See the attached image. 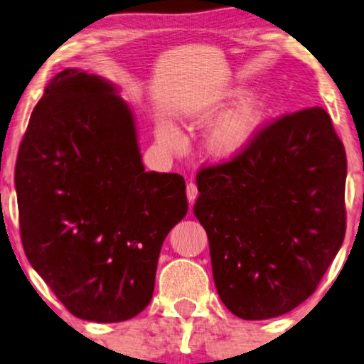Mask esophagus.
<instances>
[{
  "label": "esophagus",
  "mask_w": 364,
  "mask_h": 364,
  "mask_svg": "<svg viewBox=\"0 0 364 364\" xmlns=\"http://www.w3.org/2000/svg\"><path fill=\"white\" fill-rule=\"evenodd\" d=\"M197 196H198V187H197V183L188 182V183H187V198H188V202H191V203L196 202Z\"/></svg>",
  "instance_id": "34e87169"
}]
</instances>
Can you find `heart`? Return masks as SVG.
I'll list each match as a JSON object with an SVG mask.
<instances>
[{"mask_svg":"<svg viewBox=\"0 0 364 364\" xmlns=\"http://www.w3.org/2000/svg\"><path fill=\"white\" fill-rule=\"evenodd\" d=\"M243 94L245 91H237L233 96L242 97ZM268 111H270V102L265 96L248 97L212 129L207 139L208 152L215 159H232L238 156L255 139ZM157 137L164 146L172 151H181L183 147L181 136L167 124H161L157 127Z\"/></svg>","mask_w":364,"mask_h":364,"instance_id":"b5f03b06","label":"heart"}]
</instances>
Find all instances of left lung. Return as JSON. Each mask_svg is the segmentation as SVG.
<instances>
[{
  "mask_svg": "<svg viewBox=\"0 0 364 364\" xmlns=\"http://www.w3.org/2000/svg\"><path fill=\"white\" fill-rule=\"evenodd\" d=\"M346 154L323 107L285 114L250 146L197 172L218 296L267 320L313 295L346 232Z\"/></svg>",
  "mask_w": 364,
  "mask_h": 364,
  "instance_id": "1",
  "label": "left lung"
}]
</instances>
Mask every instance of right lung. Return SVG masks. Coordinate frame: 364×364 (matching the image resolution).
<instances>
[{
  "label": "right lung",
  "instance_id": "1",
  "mask_svg": "<svg viewBox=\"0 0 364 364\" xmlns=\"http://www.w3.org/2000/svg\"><path fill=\"white\" fill-rule=\"evenodd\" d=\"M24 253L74 316L116 323L151 301L159 253L186 217V181L146 172L131 109L104 79L64 69L19 146Z\"/></svg>",
  "mask_w": 364,
  "mask_h": 364
}]
</instances>
